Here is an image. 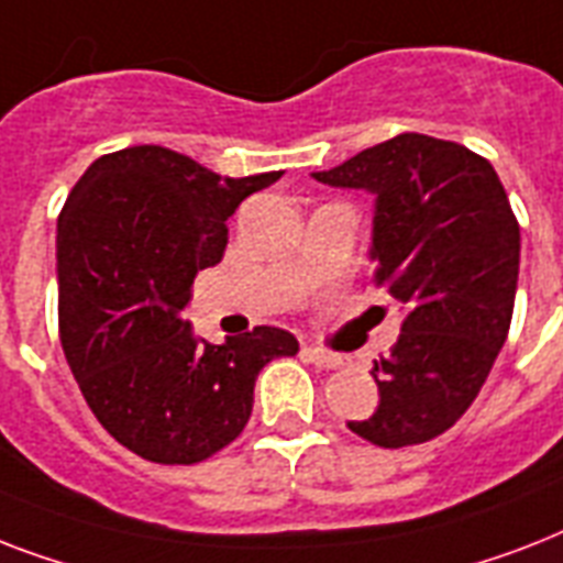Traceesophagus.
Here are the masks:
<instances>
[{
	"label": "esophagus",
	"instance_id": "esophagus-1",
	"mask_svg": "<svg viewBox=\"0 0 563 563\" xmlns=\"http://www.w3.org/2000/svg\"><path fill=\"white\" fill-rule=\"evenodd\" d=\"M303 353H307L309 362H316L318 368H342L344 360L339 356V353H330V351H318V347H303Z\"/></svg>",
	"mask_w": 563,
	"mask_h": 563
}]
</instances>
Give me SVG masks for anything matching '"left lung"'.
<instances>
[{
    "label": "left lung",
    "instance_id": "left-lung-1",
    "mask_svg": "<svg viewBox=\"0 0 563 563\" xmlns=\"http://www.w3.org/2000/svg\"><path fill=\"white\" fill-rule=\"evenodd\" d=\"M312 178L374 195V283L402 309L400 339L371 371L379 406L347 427L385 450L432 441L476 400L511 327L520 224L506 189L485 157L427 134Z\"/></svg>",
    "mask_w": 563,
    "mask_h": 563
}]
</instances>
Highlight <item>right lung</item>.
Here are the masks:
<instances>
[{"label": "right lung", "instance_id": "1", "mask_svg": "<svg viewBox=\"0 0 563 563\" xmlns=\"http://www.w3.org/2000/svg\"><path fill=\"white\" fill-rule=\"evenodd\" d=\"M280 175L221 178L134 145L92 163L57 216L66 362L101 427L148 462L195 464L236 441L260 371L298 353L280 327L210 344L180 318L195 274L224 256L230 216Z\"/></svg>", "mask_w": 563, "mask_h": 563}]
</instances>
